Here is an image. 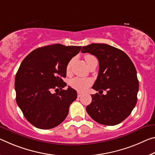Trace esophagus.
I'll use <instances>...</instances> for the list:
<instances>
[{"mask_svg": "<svg viewBox=\"0 0 155 155\" xmlns=\"http://www.w3.org/2000/svg\"><path fill=\"white\" fill-rule=\"evenodd\" d=\"M78 97H81L82 96V93H81V92H78Z\"/></svg>", "mask_w": 155, "mask_h": 155, "instance_id": "34e87169", "label": "esophagus"}]
</instances>
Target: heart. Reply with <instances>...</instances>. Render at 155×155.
Returning <instances> with one entry per match:
<instances>
[{
  "label": "heart",
  "mask_w": 155,
  "mask_h": 155,
  "mask_svg": "<svg viewBox=\"0 0 155 155\" xmlns=\"http://www.w3.org/2000/svg\"><path fill=\"white\" fill-rule=\"evenodd\" d=\"M97 59V58L94 56L92 54H86L85 56V60L86 61L87 65L89 64L91 61ZM72 63V60L69 61L68 63L67 67H66V72L67 73L70 72L71 65ZM92 83V81L87 78H74L70 81V85L73 89L77 90L78 92H84L87 88L90 86Z\"/></svg>",
  "instance_id": "1"
}]
</instances>
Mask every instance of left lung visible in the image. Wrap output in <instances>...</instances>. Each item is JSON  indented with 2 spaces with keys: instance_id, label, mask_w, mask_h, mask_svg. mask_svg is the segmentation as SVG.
<instances>
[{
  "instance_id": "left-lung-1",
  "label": "left lung",
  "mask_w": 155,
  "mask_h": 155,
  "mask_svg": "<svg viewBox=\"0 0 155 155\" xmlns=\"http://www.w3.org/2000/svg\"><path fill=\"white\" fill-rule=\"evenodd\" d=\"M81 52L90 53L99 60V74L92 88L107 92L106 95L92 94L87 114L100 124H120L130 114L137 101L139 81L133 63L124 51L107 44H90L83 47Z\"/></svg>"
}]
</instances>
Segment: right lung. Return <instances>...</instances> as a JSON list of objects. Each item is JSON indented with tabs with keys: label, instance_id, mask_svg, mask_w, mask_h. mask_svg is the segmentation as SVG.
<instances>
[{
	"label": "right lung",
	"instance_id": "obj_1",
	"mask_svg": "<svg viewBox=\"0 0 155 155\" xmlns=\"http://www.w3.org/2000/svg\"><path fill=\"white\" fill-rule=\"evenodd\" d=\"M81 48L61 44L47 45L33 50L22 61L15 78L16 100L24 117L34 126L53 128L68 116L77 93L70 87L63 90L67 85L63 78L66 77L69 61ZM53 90L56 93H52Z\"/></svg>",
	"mask_w": 155,
	"mask_h": 155
}]
</instances>
